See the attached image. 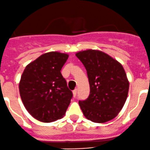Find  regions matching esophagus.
Masks as SVG:
<instances>
[{
    "instance_id": "1",
    "label": "esophagus",
    "mask_w": 150,
    "mask_h": 150,
    "mask_svg": "<svg viewBox=\"0 0 150 150\" xmlns=\"http://www.w3.org/2000/svg\"><path fill=\"white\" fill-rule=\"evenodd\" d=\"M72 93H73V96H74V97H75V96H77V93H78V90H77V88L75 89V90H74L73 91H72Z\"/></svg>"
}]
</instances>
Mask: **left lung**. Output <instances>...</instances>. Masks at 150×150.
Instances as JSON below:
<instances>
[{
	"label": "left lung",
	"instance_id": "obj_1",
	"mask_svg": "<svg viewBox=\"0 0 150 150\" xmlns=\"http://www.w3.org/2000/svg\"><path fill=\"white\" fill-rule=\"evenodd\" d=\"M76 57L87 71L90 86L88 97L79 101L84 116L99 123L115 118L126 101L129 88L122 66L100 51H80Z\"/></svg>",
	"mask_w": 150,
	"mask_h": 150
}]
</instances>
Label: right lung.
Here are the masks:
<instances>
[{
    "instance_id": "add662e5",
    "label": "right lung",
    "mask_w": 150,
    "mask_h": 150,
    "mask_svg": "<svg viewBox=\"0 0 150 150\" xmlns=\"http://www.w3.org/2000/svg\"><path fill=\"white\" fill-rule=\"evenodd\" d=\"M68 57L56 51L46 53L30 63L22 73L21 99L28 112L39 121L59 120L70 103L72 92L60 72Z\"/></svg>"
}]
</instances>
